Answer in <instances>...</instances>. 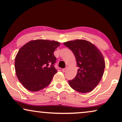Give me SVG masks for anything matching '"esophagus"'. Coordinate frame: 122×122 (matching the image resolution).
<instances>
[{
    "label": "esophagus",
    "mask_w": 122,
    "mask_h": 122,
    "mask_svg": "<svg viewBox=\"0 0 122 122\" xmlns=\"http://www.w3.org/2000/svg\"><path fill=\"white\" fill-rule=\"evenodd\" d=\"M66 70H67V68H64V69H63L62 71H63V72H66Z\"/></svg>",
    "instance_id": "1"
}]
</instances>
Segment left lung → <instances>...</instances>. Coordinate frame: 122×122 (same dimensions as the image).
I'll list each match as a JSON object with an SVG mask.
<instances>
[{"label": "left lung", "instance_id": "8db88e82", "mask_svg": "<svg viewBox=\"0 0 122 122\" xmlns=\"http://www.w3.org/2000/svg\"><path fill=\"white\" fill-rule=\"evenodd\" d=\"M72 50L78 67L76 76L69 84L77 92L86 93L97 86L104 74L105 60L100 51L94 44L85 40L64 42Z\"/></svg>", "mask_w": 122, "mask_h": 122}]
</instances>
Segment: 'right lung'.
Returning a JSON list of instances; mask_svg holds the SVG:
<instances>
[{"mask_svg":"<svg viewBox=\"0 0 122 122\" xmlns=\"http://www.w3.org/2000/svg\"><path fill=\"white\" fill-rule=\"evenodd\" d=\"M59 45L56 41L39 39L20 47L15 58V73L27 90L38 91L50 84L57 72L54 52Z\"/></svg>","mask_w":122,"mask_h":122,"instance_id":"1","label":"right lung"}]
</instances>
